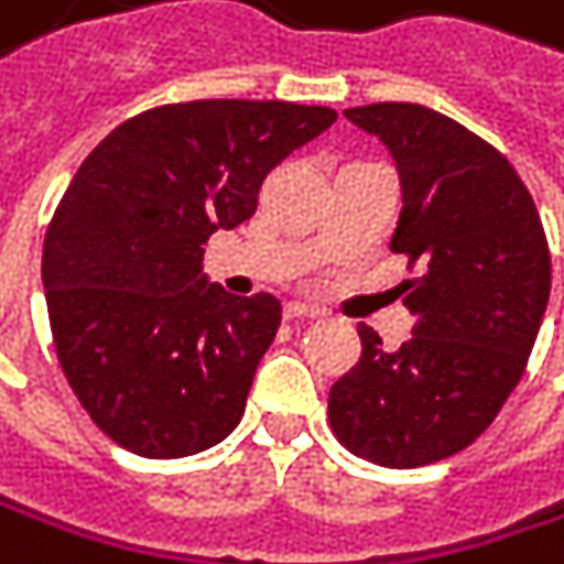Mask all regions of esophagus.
<instances>
[{"mask_svg": "<svg viewBox=\"0 0 564 564\" xmlns=\"http://www.w3.org/2000/svg\"><path fill=\"white\" fill-rule=\"evenodd\" d=\"M322 308L308 305V302H285V318H318Z\"/></svg>", "mask_w": 564, "mask_h": 564, "instance_id": "obj_1", "label": "esophagus"}]
</instances>
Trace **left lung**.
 Here are the masks:
<instances>
[{
  "label": "left lung",
  "mask_w": 564,
  "mask_h": 564,
  "mask_svg": "<svg viewBox=\"0 0 564 564\" xmlns=\"http://www.w3.org/2000/svg\"><path fill=\"white\" fill-rule=\"evenodd\" d=\"M345 119L389 149L402 185L392 252L422 272L402 282L412 338L386 351L359 325L362 359L332 386L328 422L376 465H432L471 445L519 386L549 308V242L509 159L455 119L412 102Z\"/></svg>",
  "instance_id": "8db88e82"
}]
</instances>
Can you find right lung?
I'll use <instances>...</instances> for the list:
<instances>
[{"instance_id":"obj_1","label":"right lung","mask_w":564,"mask_h":564,"mask_svg":"<svg viewBox=\"0 0 564 564\" xmlns=\"http://www.w3.org/2000/svg\"><path fill=\"white\" fill-rule=\"evenodd\" d=\"M335 122L325 106L202 99L116 126L68 182L42 249L62 372L122 448L182 458L242 419L275 295H229L202 246L246 223L262 178Z\"/></svg>"}]
</instances>
